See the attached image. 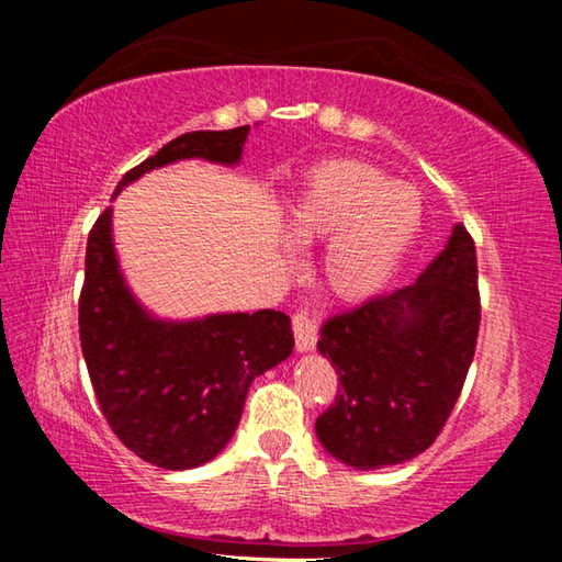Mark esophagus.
I'll return each instance as SVG.
<instances>
[{"instance_id":"obj_1","label":"esophagus","mask_w":562,"mask_h":562,"mask_svg":"<svg viewBox=\"0 0 562 562\" xmlns=\"http://www.w3.org/2000/svg\"><path fill=\"white\" fill-rule=\"evenodd\" d=\"M292 335H294V347L300 351H310L317 347V325L307 317V312H294Z\"/></svg>"}]
</instances>
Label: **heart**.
<instances>
[{
	"mask_svg": "<svg viewBox=\"0 0 562 562\" xmlns=\"http://www.w3.org/2000/svg\"><path fill=\"white\" fill-rule=\"evenodd\" d=\"M424 221L422 190L392 180L357 158H329L310 170L290 213L297 243L329 237L322 274L339 300L361 302L382 292L414 245Z\"/></svg>",
	"mask_w": 562,
	"mask_h": 562,
	"instance_id": "b5f03b06",
	"label": "heart"
}]
</instances>
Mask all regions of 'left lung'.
<instances>
[{
  "mask_svg": "<svg viewBox=\"0 0 562 562\" xmlns=\"http://www.w3.org/2000/svg\"><path fill=\"white\" fill-rule=\"evenodd\" d=\"M481 325L475 243L463 225L414 284L331 315L317 349L339 374L317 436L359 471L429 449L449 422Z\"/></svg>",
  "mask_w": 562,
  "mask_h": 562,
  "instance_id": "left-lung-1",
  "label": "left lung"
}]
</instances>
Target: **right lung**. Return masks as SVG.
Segmentation results:
<instances>
[{
  "instance_id": "obj_1",
  "label": "right lung",
  "mask_w": 562,
  "mask_h": 562,
  "mask_svg": "<svg viewBox=\"0 0 562 562\" xmlns=\"http://www.w3.org/2000/svg\"><path fill=\"white\" fill-rule=\"evenodd\" d=\"M247 126L193 131L119 180L180 158L237 164ZM113 193V195H116ZM79 337L93 394L111 431L138 459L168 471L195 469L225 449L252 379L292 351L290 317L274 310L158 322L133 300L111 243V207L93 223L79 297Z\"/></svg>"
}]
</instances>
